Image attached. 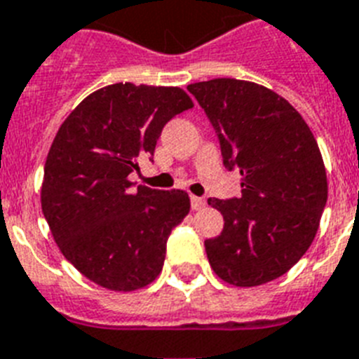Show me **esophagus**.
Segmentation results:
<instances>
[{
  "instance_id": "obj_1",
  "label": "esophagus",
  "mask_w": 359,
  "mask_h": 359,
  "mask_svg": "<svg viewBox=\"0 0 359 359\" xmlns=\"http://www.w3.org/2000/svg\"><path fill=\"white\" fill-rule=\"evenodd\" d=\"M191 203H192V209H203L205 207V200L200 196H191Z\"/></svg>"
}]
</instances>
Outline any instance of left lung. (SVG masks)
<instances>
[{
  "label": "left lung",
  "mask_w": 359,
  "mask_h": 359,
  "mask_svg": "<svg viewBox=\"0 0 359 359\" xmlns=\"http://www.w3.org/2000/svg\"><path fill=\"white\" fill-rule=\"evenodd\" d=\"M211 121L224 165L242 176L240 198H209L224 229L205 240L222 280L259 286L279 279L318 233L327 205V170L299 111L264 86L212 79L187 86Z\"/></svg>",
  "instance_id": "left-lung-1"
}]
</instances>
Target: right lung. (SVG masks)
I'll return each instance as SVG.
<instances>
[{
  "mask_svg": "<svg viewBox=\"0 0 359 359\" xmlns=\"http://www.w3.org/2000/svg\"><path fill=\"white\" fill-rule=\"evenodd\" d=\"M192 106L180 88L119 82L88 95L56 132L41 211L62 255L102 288L133 292L161 273L191 200L177 189L133 191L128 176L152 161L163 126Z\"/></svg>",
  "mask_w": 359,
  "mask_h": 359,
  "instance_id": "add662e5",
  "label": "right lung"
}]
</instances>
